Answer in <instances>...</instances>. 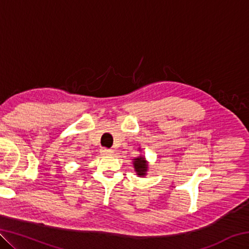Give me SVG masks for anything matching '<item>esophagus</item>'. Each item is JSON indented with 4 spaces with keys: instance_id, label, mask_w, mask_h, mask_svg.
Wrapping results in <instances>:
<instances>
[{
    "instance_id": "34e87169",
    "label": "esophagus",
    "mask_w": 249,
    "mask_h": 249,
    "mask_svg": "<svg viewBox=\"0 0 249 249\" xmlns=\"http://www.w3.org/2000/svg\"><path fill=\"white\" fill-rule=\"evenodd\" d=\"M101 153H102L103 155L111 156L113 154V150L112 149H108V148H102V149H101Z\"/></svg>"
}]
</instances>
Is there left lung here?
Listing matches in <instances>:
<instances>
[{"label": "left lung", "mask_w": 249, "mask_h": 249, "mask_svg": "<svg viewBox=\"0 0 249 249\" xmlns=\"http://www.w3.org/2000/svg\"><path fill=\"white\" fill-rule=\"evenodd\" d=\"M134 160H135L134 168H135V170H136L137 175L140 177H144L146 175V171H147V165H146L145 159L142 157H138Z\"/></svg>", "instance_id": "8db88e82"}]
</instances>
